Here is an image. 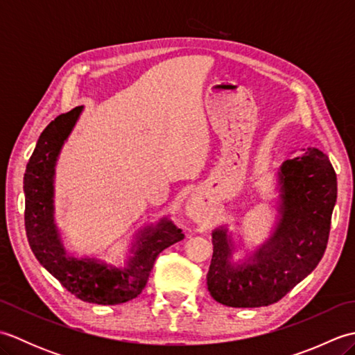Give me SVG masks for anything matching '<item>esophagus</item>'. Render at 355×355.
<instances>
[{
	"mask_svg": "<svg viewBox=\"0 0 355 355\" xmlns=\"http://www.w3.org/2000/svg\"><path fill=\"white\" fill-rule=\"evenodd\" d=\"M187 215L195 221L202 220V205L198 200H192L189 205H187Z\"/></svg>",
	"mask_w": 355,
	"mask_h": 355,
	"instance_id": "34e87169",
	"label": "esophagus"
}]
</instances>
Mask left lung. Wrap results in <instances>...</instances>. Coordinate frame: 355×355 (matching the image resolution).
Here are the masks:
<instances>
[{
	"instance_id": "left-lung-1",
	"label": "left lung",
	"mask_w": 355,
	"mask_h": 355,
	"mask_svg": "<svg viewBox=\"0 0 355 355\" xmlns=\"http://www.w3.org/2000/svg\"><path fill=\"white\" fill-rule=\"evenodd\" d=\"M279 184L281 223L248 262L233 266L227 232L212 233L207 288L216 302L233 308L275 304L310 275L325 253L337 200L329 158L319 149L290 158L279 171Z\"/></svg>"
}]
</instances>
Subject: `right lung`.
<instances>
[{
	"instance_id": "1",
	"label": "right lung",
	"mask_w": 355,
	"mask_h": 355,
	"mask_svg": "<svg viewBox=\"0 0 355 355\" xmlns=\"http://www.w3.org/2000/svg\"><path fill=\"white\" fill-rule=\"evenodd\" d=\"M82 107L58 116L37 139L24 173V224L28 245L41 266L67 291L89 304L117 305L137 297L145 288L157 256L184 238L182 230L163 220L145 229L126 268H114L96 259H76L65 253L53 223V173L64 140L69 137Z\"/></svg>"
}]
</instances>
